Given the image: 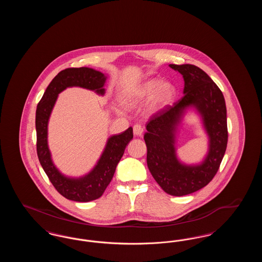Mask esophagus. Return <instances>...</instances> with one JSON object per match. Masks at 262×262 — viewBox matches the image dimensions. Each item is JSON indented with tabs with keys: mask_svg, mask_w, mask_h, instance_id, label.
<instances>
[{
	"mask_svg": "<svg viewBox=\"0 0 262 262\" xmlns=\"http://www.w3.org/2000/svg\"><path fill=\"white\" fill-rule=\"evenodd\" d=\"M143 134V127L140 125H134V135L137 137H140Z\"/></svg>",
	"mask_w": 262,
	"mask_h": 262,
	"instance_id": "obj_1",
	"label": "esophagus"
}]
</instances>
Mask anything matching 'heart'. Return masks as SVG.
<instances>
[{"mask_svg":"<svg viewBox=\"0 0 262 262\" xmlns=\"http://www.w3.org/2000/svg\"><path fill=\"white\" fill-rule=\"evenodd\" d=\"M173 84L167 80L158 82L156 79H150L135 88L125 90L122 95V99L125 105H135L148 98L150 95L153 105L157 106L170 99L174 94Z\"/></svg>","mask_w":262,"mask_h":262,"instance_id":"heart-1","label":"heart"}]
</instances>
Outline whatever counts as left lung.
Masks as SVG:
<instances>
[{
  "label": "left lung",
  "instance_id": "left-lung-1",
  "mask_svg": "<svg viewBox=\"0 0 262 262\" xmlns=\"http://www.w3.org/2000/svg\"><path fill=\"white\" fill-rule=\"evenodd\" d=\"M169 67L183 75L184 96L150 118L144 140L147 166L154 180L168 194L183 196L208 185L217 173L228 142L227 110L222 91L199 67L189 63ZM188 108L200 115L209 137L205 159L190 165L178 160L175 148L178 125Z\"/></svg>",
  "mask_w": 262,
  "mask_h": 262
}]
</instances>
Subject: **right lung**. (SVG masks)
<instances>
[{
	"label": "right lung",
	"instance_id": "add662e5",
	"mask_svg": "<svg viewBox=\"0 0 262 262\" xmlns=\"http://www.w3.org/2000/svg\"><path fill=\"white\" fill-rule=\"evenodd\" d=\"M106 79L107 76L103 73L91 68L66 69L53 78L38 103L35 117L38 159L52 185L68 200L88 202L99 199L112 181L117 165L123 157L126 145L134 137L132 126L120 135L109 137L97 164L82 177L64 176L52 160L48 146V123L59 93L66 88L77 86L104 95Z\"/></svg>",
	"mask_w": 262,
	"mask_h": 262
}]
</instances>
